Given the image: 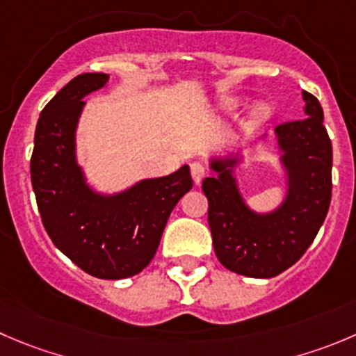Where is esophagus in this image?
Wrapping results in <instances>:
<instances>
[{
    "label": "esophagus",
    "mask_w": 356,
    "mask_h": 356,
    "mask_svg": "<svg viewBox=\"0 0 356 356\" xmlns=\"http://www.w3.org/2000/svg\"><path fill=\"white\" fill-rule=\"evenodd\" d=\"M205 167H203L202 163H198V161H195V163H191V175H193V181H195V184H200V182L203 181V177H205Z\"/></svg>",
    "instance_id": "esophagus-1"
}]
</instances>
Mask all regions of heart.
Listing matches in <instances>:
<instances>
[{
	"label": "heart",
	"instance_id": "heart-1",
	"mask_svg": "<svg viewBox=\"0 0 356 356\" xmlns=\"http://www.w3.org/2000/svg\"><path fill=\"white\" fill-rule=\"evenodd\" d=\"M245 108V99L238 97V95H224L219 101L216 102V109L220 115H236L241 109ZM277 109L271 102L268 101H259L248 111V125H262V123H268L275 116Z\"/></svg>",
	"mask_w": 356,
	"mask_h": 356
}]
</instances>
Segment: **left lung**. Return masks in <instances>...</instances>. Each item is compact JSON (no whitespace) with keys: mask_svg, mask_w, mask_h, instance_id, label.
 I'll list each match as a JSON object with an SVG mask.
<instances>
[{"mask_svg":"<svg viewBox=\"0 0 356 356\" xmlns=\"http://www.w3.org/2000/svg\"><path fill=\"white\" fill-rule=\"evenodd\" d=\"M302 101L306 118L277 127L273 134L285 184L284 200L275 209H252L241 193L243 149L207 160L213 175L203 179L202 189L209 200L213 250L224 268L243 277L271 278L296 264L329 212L332 144L318 99L302 90Z\"/></svg>","mask_w":356,"mask_h":356,"instance_id":"8db88e82","label":"left lung"}]
</instances>
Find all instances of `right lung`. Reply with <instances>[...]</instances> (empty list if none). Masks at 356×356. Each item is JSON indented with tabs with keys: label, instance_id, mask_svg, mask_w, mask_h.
<instances>
[{
	"label": "right lung",
	"instance_id": "obj_1",
	"mask_svg": "<svg viewBox=\"0 0 356 356\" xmlns=\"http://www.w3.org/2000/svg\"><path fill=\"white\" fill-rule=\"evenodd\" d=\"M108 83L106 72H83L44 106L34 132L31 182L55 247L85 273L122 280L140 273L154 257L170 212L193 179L182 165L174 174L140 179L120 191L92 186L78 161L76 132L83 99Z\"/></svg>",
	"mask_w": 356,
	"mask_h": 356
}]
</instances>
